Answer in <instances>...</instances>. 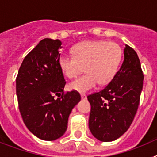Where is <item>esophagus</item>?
<instances>
[{
    "instance_id": "34e87169",
    "label": "esophagus",
    "mask_w": 157,
    "mask_h": 157,
    "mask_svg": "<svg viewBox=\"0 0 157 157\" xmlns=\"http://www.w3.org/2000/svg\"><path fill=\"white\" fill-rule=\"evenodd\" d=\"M81 98L82 100L86 99V95L85 94H81Z\"/></svg>"
}]
</instances>
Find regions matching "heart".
I'll list each match as a JSON object with an SVG mask.
<instances>
[{
  "label": "heart",
  "mask_w": 157,
  "mask_h": 157,
  "mask_svg": "<svg viewBox=\"0 0 157 157\" xmlns=\"http://www.w3.org/2000/svg\"><path fill=\"white\" fill-rule=\"evenodd\" d=\"M123 51L117 43L107 41H89L73 48V56L61 55L58 59L62 72L69 78L83 71L86 74L69 84V88L85 93L101 83L110 82L117 73Z\"/></svg>",
  "instance_id": "1"
}]
</instances>
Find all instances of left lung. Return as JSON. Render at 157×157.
Instances as JSON below:
<instances>
[{
  "label": "left lung",
  "mask_w": 157,
  "mask_h": 157,
  "mask_svg": "<svg viewBox=\"0 0 157 157\" xmlns=\"http://www.w3.org/2000/svg\"><path fill=\"white\" fill-rule=\"evenodd\" d=\"M120 71L104 90L87 97L91 110L89 127L101 141L121 137L131 125L139 105L143 72L138 54L126 45Z\"/></svg>",
  "instance_id": "8db88e82"
}]
</instances>
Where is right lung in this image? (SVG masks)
<instances>
[{"mask_svg": "<svg viewBox=\"0 0 157 157\" xmlns=\"http://www.w3.org/2000/svg\"><path fill=\"white\" fill-rule=\"evenodd\" d=\"M61 45L58 39L41 40L24 58L16 78L23 122L32 134L45 141L63 135L71 112L81 100L77 91L63 92L66 81L58 63Z\"/></svg>", "mask_w": 157, "mask_h": 157, "instance_id": "add662e5", "label": "right lung"}]
</instances>
